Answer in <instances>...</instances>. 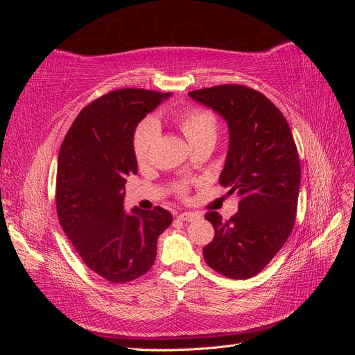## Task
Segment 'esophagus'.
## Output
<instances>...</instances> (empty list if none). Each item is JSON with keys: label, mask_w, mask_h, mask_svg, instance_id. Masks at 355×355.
Wrapping results in <instances>:
<instances>
[{"label": "esophagus", "mask_w": 355, "mask_h": 355, "mask_svg": "<svg viewBox=\"0 0 355 355\" xmlns=\"http://www.w3.org/2000/svg\"><path fill=\"white\" fill-rule=\"evenodd\" d=\"M200 216L196 213H191V211H182L178 214V219L179 220H187V222H192V220H197Z\"/></svg>", "instance_id": "34e87169"}]
</instances>
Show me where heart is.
I'll use <instances>...</instances> for the list:
<instances>
[{"mask_svg": "<svg viewBox=\"0 0 355 355\" xmlns=\"http://www.w3.org/2000/svg\"><path fill=\"white\" fill-rule=\"evenodd\" d=\"M175 123L179 125L187 141L194 146L197 144L213 141L218 136V121L214 114L200 106H191L175 115ZM158 136V124L154 120H144L136 127L133 135V154L139 163H145L151 153V148ZM178 192L184 194L187 185H178Z\"/></svg>", "mask_w": 355, "mask_h": 355, "instance_id": "obj_1", "label": "heart"}]
</instances>
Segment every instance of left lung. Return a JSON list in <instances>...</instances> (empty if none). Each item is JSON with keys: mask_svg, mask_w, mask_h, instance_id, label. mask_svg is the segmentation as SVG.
Instances as JSON below:
<instances>
[{"mask_svg": "<svg viewBox=\"0 0 355 355\" xmlns=\"http://www.w3.org/2000/svg\"><path fill=\"white\" fill-rule=\"evenodd\" d=\"M228 124L230 146L219 184L240 197L230 220L209 211L214 237L202 249L216 272L245 280L259 274L287 241L296 219L300 163L284 115L259 92L239 84L189 92Z\"/></svg>", "mask_w": 355, "mask_h": 355, "instance_id": "obj_1", "label": "left lung"}]
</instances>
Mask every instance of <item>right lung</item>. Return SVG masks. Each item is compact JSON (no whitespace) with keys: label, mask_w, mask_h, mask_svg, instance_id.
Here are the masks:
<instances>
[{"label":"right lung","mask_w":355,"mask_h":355,"mask_svg":"<svg viewBox=\"0 0 355 355\" xmlns=\"http://www.w3.org/2000/svg\"><path fill=\"white\" fill-rule=\"evenodd\" d=\"M170 96L144 89L103 94L75 118L60 146V227L83 262L110 283L133 282L151 270L159 234L173 220L159 206L124 210L125 178L137 173L135 130Z\"/></svg>","instance_id":"1"}]
</instances>
